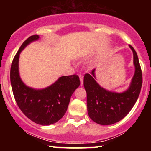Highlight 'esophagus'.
<instances>
[{
	"label": "esophagus",
	"mask_w": 151,
	"mask_h": 151,
	"mask_svg": "<svg viewBox=\"0 0 151 151\" xmlns=\"http://www.w3.org/2000/svg\"><path fill=\"white\" fill-rule=\"evenodd\" d=\"M83 79H84V77H83V74H80V83H81V84H83Z\"/></svg>",
	"instance_id": "obj_1"
}]
</instances>
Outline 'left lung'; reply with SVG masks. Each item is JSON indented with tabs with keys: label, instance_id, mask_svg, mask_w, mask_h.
Masks as SVG:
<instances>
[{
	"label": "left lung",
	"instance_id": "1",
	"mask_svg": "<svg viewBox=\"0 0 151 151\" xmlns=\"http://www.w3.org/2000/svg\"><path fill=\"white\" fill-rule=\"evenodd\" d=\"M134 55L135 72L127 91L118 93L106 91L95 80V69L84 76V87L87 93L88 115L98 124L111 125L128 115L136 103L142 85V74L137 54L129 45Z\"/></svg>",
	"mask_w": 151,
	"mask_h": 151
}]
</instances>
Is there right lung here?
<instances>
[{"label":"right lung","instance_id":"1","mask_svg":"<svg viewBox=\"0 0 151 151\" xmlns=\"http://www.w3.org/2000/svg\"><path fill=\"white\" fill-rule=\"evenodd\" d=\"M39 36L33 35L23 42L12 63L10 80L15 101L24 115L38 124L50 125L61 119L66 113L70 99L80 86L78 75L60 77L54 84L45 89L26 86L19 74V57L22 50Z\"/></svg>","mask_w":151,"mask_h":151}]
</instances>
